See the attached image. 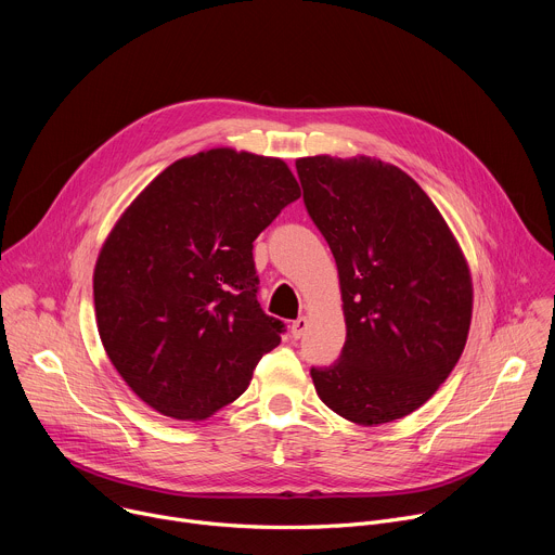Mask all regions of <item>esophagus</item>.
<instances>
[{
  "label": "esophagus",
  "mask_w": 555,
  "mask_h": 555,
  "mask_svg": "<svg viewBox=\"0 0 555 555\" xmlns=\"http://www.w3.org/2000/svg\"><path fill=\"white\" fill-rule=\"evenodd\" d=\"M307 327H309L307 319H305V315H300V319H296V321L289 325V334H292V338H294V340L302 338V334L307 332Z\"/></svg>",
  "instance_id": "obj_1"
}]
</instances>
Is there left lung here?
I'll return each mask as SVG.
<instances>
[{
    "mask_svg": "<svg viewBox=\"0 0 555 555\" xmlns=\"http://www.w3.org/2000/svg\"><path fill=\"white\" fill-rule=\"evenodd\" d=\"M311 221L338 266L347 340L313 366L319 398L377 426L426 404L459 362L472 321L467 261L446 219L402 169L375 157H298Z\"/></svg>",
    "mask_w": 555,
    "mask_h": 555,
    "instance_id": "obj_1",
    "label": "left lung"
}]
</instances>
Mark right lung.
<instances>
[{
    "mask_svg": "<svg viewBox=\"0 0 555 555\" xmlns=\"http://www.w3.org/2000/svg\"><path fill=\"white\" fill-rule=\"evenodd\" d=\"M298 197L279 157L221 146L167 167L120 215L94 268L96 325L153 411L210 417L279 347L285 325L257 300L253 242Z\"/></svg>",
    "mask_w": 555,
    "mask_h": 555,
    "instance_id": "add662e5",
    "label": "right lung"
}]
</instances>
